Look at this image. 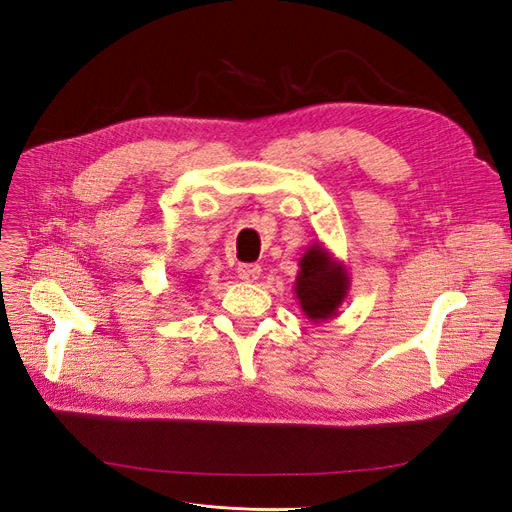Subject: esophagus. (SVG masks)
<instances>
[{"mask_svg":"<svg viewBox=\"0 0 512 512\" xmlns=\"http://www.w3.org/2000/svg\"><path fill=\"white\" fill-rule=\"evenodd\" d=\"M259 274L261 266H257V263H242V266H238V278L244 282H255Z\"/></svg>","mask_w":512,"mask_h":512,"instance_id":"34e87169","label":"esophagus"}]
</instances>
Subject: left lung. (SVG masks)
I'll list each match as a JSON object with an SVG mask.
<instances>
[{"mask_svg":"<svg viewBox=\"0 0 512 512\" xmlns=\"http://www.w3.org/2000/svg\"><path fill=\"white\" fill-rule=\"evenodd\" d=\"M297 304L310 323H325L339 314L350 291V274L325 249L323 242H312L299 259V272L293 282Z\"/></svg>","mask_w":512,"mask_h":512,"instance_id":"1","label":"left lung"}]
</instances>
